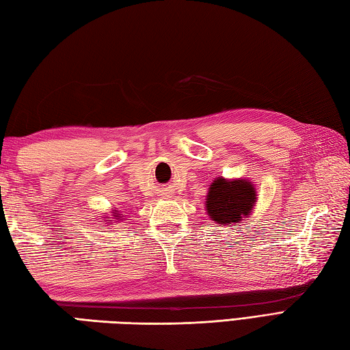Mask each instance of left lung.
I'll return each instance as SVG.
<instances>
[{
    "label": "left lung",
    "instance_id": "obj_1",
    "mask_svg": "<svg viewBox=\"0 0 350 350\" xmlns=\"http://www.w3.org/2000/svg\"><path fill=\"white\" fill-rule=\"evenodd\" d=\"M257 202V189L254 183L240 179L215 177L208 188L205 209L209 220L219 226H231L251 217Z\"/></svg>",
    "mask_w": 350,
    "mask_h": 350
}]
</instances>
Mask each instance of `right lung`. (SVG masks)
<instances>
[{
  "label": "right lung",
  "instance_id": "right-lung-1",
  "mask_svg": "<svg viewBox=\"0 0 350 350\" xmlns=\"http://www.w3.org/2000/svg\"><path fill=\"white\" fill-rule=\"evenodd\" d=\"M110 215H112L111 218L109 217ZM104 215H105V217H104V220H103V221H105L107 226H109V225H113V224H119V221H122V220H124V214H120V213L118 211V208L111 209L110 214L104 213Z\"/></svg>",
  "mask_w": 350,
  "mask_h": 350
}]
</instances>
